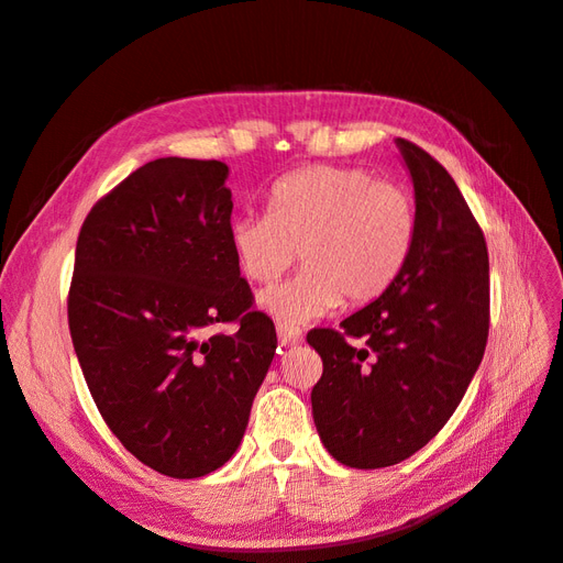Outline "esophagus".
<instances>
[{"instance_id":"34e87169","label":"esophagus","mask_w":563,"mask_h":563,"mask_svg":"<svg viewBox=\"0 0 563 563\" xmlns=\"http://www.w3.org/2000/svg\"><path fill=\"white\" fill-rule=\"evenodd\" d=\"M277 338H279L282 347H298L302 343V333L296 329H286V327L277 329Z\"/></svg>"}]
</instances>
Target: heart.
I'll return each instance as SVG.
<instances>
[{
  "mask_svg": "<svg viewBox=\"0 0 563 563\" xmlns=\"http://www.w3.org/2000/svg\"><path fill=\"white\" fill-rule=\"evenodd\" d=\"M228 236L253 284L277 282L300 251V275L258 298L279 327L300 329L343 298H380L413 251L418 211L404 185L376 180L366 168L310 166L272 187L267 213L236 216Z\"/></svg>",
  "mask_w": 563,
  "mask_h": 563,
  "instance_id": "b5f03b06",
  "label": "heart"
}]
</instances>
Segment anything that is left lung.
Returning <instances> with one entry per match:
<instances>
[{"label":"left lung","instance_id":"1","mask_svg":"<svg viewBox=\"0 0 563 563\" xmlns=\"http://www.w3.org/2000/svg\"><path fill=\"white\" fill-rule=\"evenodd\" d=\"M411 174L418 236L401 275L340 329H314L323 362L312 416L327 451L378 470L444 428L482 364L488 338V251L455 180L428 152L395 141ZM347 336H362L350 346Z\"/></svg>","mask_w":563,"mask_h":563}]
</instances>
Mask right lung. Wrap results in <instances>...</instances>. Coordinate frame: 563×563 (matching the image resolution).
Returning a JSON list of instances; mask_svg holds the SVG:
<instances>
[{
    "mask_svg": "<svg viewBox=\"0 0 563 563\" xmlns=\"http://www.w3.org/2000/svg\"><path fill=\"white\" fill-rule=\"evenodd\" d=\"M228 176L216 159L147 162L77 240L67 321L84 378L124 449L174 479L240 449L277 350L230 249ZM228 320L241 331L206 333Z\"/></svg>",
    "mask_w": 563,
    "mask_h": 563,
    "instance_id": "obj_1",
    "label": "right lung"
}]
</instances>
